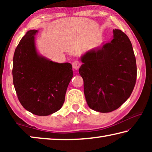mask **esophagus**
<instances>
[{
    "instance_id": "obj_1",
    "label": "esophagus",
    "mask_w": 152,
    "mask_h": 152,
    "mask_svg": "<svg viewBox=\"0 0 152 152\" xmlns=\"http://www.w3.org/2000/svg\"><path fill=\"white\" fill-rule=\"evenodd\" d=\"M80 67V63L78 61H74L72 62V68L74 70H78Z\"/></svg>"
}]
</instances>
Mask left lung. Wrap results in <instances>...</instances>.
<instances>
[{"label": "left lung", "mask_w": 152, "mask_h": 152, "mask_svg": "<svg viewBox=\"0 0 152 152\" xmlns=\"http://www.w3.org/2000/svg\"><path fill=\"white\" fill-rule=\"evenodd\" d=\"M112 39L82 55L79 74L88 107L97 112L117 109L134 88L137 66L132 44L124 33L113 29Z\"/></svg>", "instance_id": "1"}]
</instances>
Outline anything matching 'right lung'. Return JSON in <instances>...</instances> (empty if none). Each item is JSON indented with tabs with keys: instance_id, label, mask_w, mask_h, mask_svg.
Instances as JSON below:
<instances>
[{
	"instance_id": "1",
	"label": "right lung",
	"mask_w": 152,
	"mask_h": 152,
	"mask_svg": "<svg viewBox=\"0 0 152 152\" xmlns=\"http://www.w3.org/2000/svg\"><path fill=\"white\" fill-rule=\"evenodd\" d=\"M38 32L28 31L17 45L12 78L22 106L34 115L48 116L62 107L73 71L71 64L54 62L38 52L35 37Z\"/></svg>"
}]
</instances>
